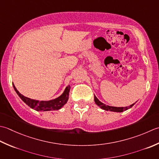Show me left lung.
<instances>
[{
	"mask_svg": "<svg viewBox=\"0 0 159 159\" xmlns=\"http://www.w3.org/2000/svg\"><path fill=\"white\" fill-rule=\"evenodd\" d=\"M94 100H95V102L97 105L98 106H99L100 108L103 110H105V111H112V112H121L127 111L128 109L132 108V106L134 105V103L132 104L129 106L127 107H114V106H110L108 105H106L104 103H103L102 102H101L99 100L96 98L95 95H94Z\"/></svg>",
	"mask_w": 159,
	"mask_h": 159,
	"instance_id": "8db88e82",
	"label": "left lung"
}]
</instances>
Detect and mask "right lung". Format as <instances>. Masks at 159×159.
<instances>
[{
	"label": "right lung",
	"instance_id": "1",
	"mask_svg": "<svg viewBox=\"0 0 159 159\" xmlns=\"http://www.w3.org/2000/svg\"><path fill=\"white\" fill-rule=\"evenodd\" d=\"M13 86L16 93L20 97V98L26 104L29 106L30 108L35 110L36 111H57L63 107L64 104H66L68 99H69V91L70 86L69 85L64 90V93L58 98L49 100V101H39V100L32 99L25 97L22 94L19 93L18 90L16 89L13 84Z\"/></svg>",
	"mask_w": 159,
	"mask_h": 159
}]
</instances>
